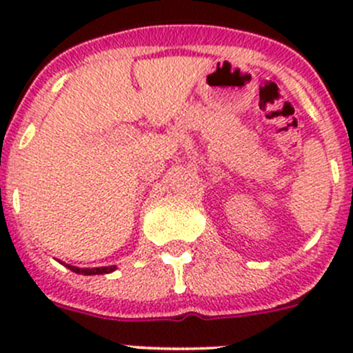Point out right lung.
<instances>
[{
	"label": "right lung",
	"mask_w": 353,
	"mask_h": 353,
	"mask_svg": "<svg viewBox=\"0 0 353 353\" xmlns=\"http://www.w3.org/2000/svg\"><path fill=\"white\" fill-rule=\"evenodd\" d=\"M71 272L80 273V275H104V273H110L116 270V266H102V268H77V266L66 265Z\"/></svg>",
	"instance_id": "add662e5"
}]
</instances>
